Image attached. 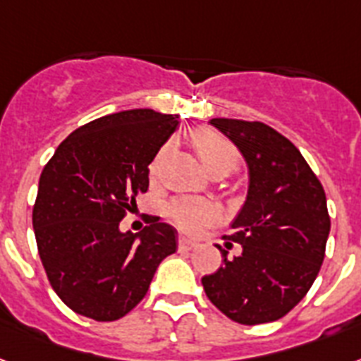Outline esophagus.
<instances>
[{
	"label": "esophagus",
	"instance_id": "1",
	"mask_svg": "<svg viewBox=\"0 0 361 361\" xmlns=\"http://www.w3.org/2000/svg\"><path fill=\"white\" fill-rule=\"evenodd\" d=\"M197 245V241L188 240V238H178V251H193Z\"/></svg>",
	"mask_w": 361,
	"mask_h": 361
}]
</instances>
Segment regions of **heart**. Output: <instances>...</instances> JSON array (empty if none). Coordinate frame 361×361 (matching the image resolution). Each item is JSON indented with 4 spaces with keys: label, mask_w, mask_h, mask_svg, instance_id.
Masks as SVG:
<instances>
[{
    "label": "heart",
    "mask_w": 361,
    "mask_h": 361,
    "mask_svg": "<svg viewBox=\"0 0 361 361\" xmlns=\"http://www.w3.org/2000/svg\"><path fill=\"white\" fill-rule=\"evenodd\" d=\"M192 144L197 151L199 159L204 164V168L210 173H223L227 175L238 168L240 164V151L227 136H223L214 129H199L192 134ZM166 147L157 154V159L149 166L151 177H157L160 168ZM166 216L175 227L184 234H193L199 228L214 221L216 217V208L210 202L202 199L193 197H177L166 207Z\"/></svg>",
    "instance_id": "obj_1"
}]
</instances>
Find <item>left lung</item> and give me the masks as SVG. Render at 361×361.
Instances as JSON below:
<instances>
[{
    "label": "left lung",
    "mask_w": 361,
    "mask_h": 361,
    "mask_svg": "<svg viewBox=\"0 0 361 361\" xmlns=\"http://www.w3.org/2000/svg\"><path fill=\"white\" fill-rule=\"evenodd\" d=\"M249 164V195L228 240L241 255L202 276L216 308L241 324L284 317L308 293L324 260L330 216L323 184L299 149L262 121L214 118Z\"/></svg>",
    "instance_id": "1"
}]
</instances>
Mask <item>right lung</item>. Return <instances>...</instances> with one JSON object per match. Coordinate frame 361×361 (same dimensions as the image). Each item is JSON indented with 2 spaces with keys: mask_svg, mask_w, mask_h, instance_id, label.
<instances>
[{
  "mask_svg": "<svg viewBox=\"0 0 361 361\" xmlns=\"http://www.w3.org/2000/svg\"><path fill=\"white\" fill-rule=\"evenodd\" d=\"M177 114L123 110L82 125L40 175L32 228L47 281L75 314L116 321L144 299L154 271L177 251V231L149 217L138 234L120 221L149 188V164Z\"/></svg>",
  "mask_w": 361,
  "mask_h": 361,
  "instance_id": "1",
  "label": "right lung"
}]
</instances>
